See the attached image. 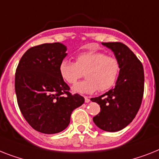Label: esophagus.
<instances>
[{"label":"esophagus","instance_id":"esophagus-1","mask_svg":"<svg viewBox=\"0 0 159 159\" xmlns=\"http://www.w3.org/2000/svg\"><path fill=\"white\" fill-rule=\"evenodd\" d=\"M84 101L86 103H89V102H90V98H89L88 97H84Z\"/></svg>","mask_w":159,"mask_h":159}]
</instances>
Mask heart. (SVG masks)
I'll use <instances>...</instances> for the list:
<instances>
[{
  "instance_id": "1",
  "label": "heart",
  "mask_w": 159,
  "mask_h": 159,
  "mask_svg": "<svg viewBox=\"0 0 159 159\" xmlns=\"http://www.w3.org/2000/svg\"><path fill=\"white\" fill-rule=\"evenodd\" d=\"M59 74L70 84H75L85 72L86 80L72 87L74 93L92 94L97 90L106 91L115 85L120 72V63L115 57L102 52H83L75 62L64 59L58 66Z\"/></svg>"
}]
</instances>
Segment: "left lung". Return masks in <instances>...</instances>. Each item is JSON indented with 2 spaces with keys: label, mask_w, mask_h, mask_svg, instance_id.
<instances>
[{
  "label": "left lung",
  "mask_w": 159,
  "mask_h": 159,
  "mask_svg": "<svg viewBox=\"0 0 159 159\" xmlns=\"http://www.w3.org/2000/svg\"><path fill=\"white\" fill-rule=\"evenodd\" d=\"M111 48L120 63L115 87L103 95L91 98L100 105L101 111L93 117L94 124L106 132H118L128 125L141 107L144 94L142 63L127 45L120 42L102 43Z\"/></svg>",
  "instance_id": "left-lung-1"
}]
</instances>
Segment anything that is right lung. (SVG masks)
Returning a JSON list of instances; mask_svg holds the SVG:
<instances>
[{
  "instance_id": "obj_1",
  "label": "right lung",
  "mask_w": 159,
  "mask_h": 159,
  "mask_svg": "<svg viewBox=\"0 0 159 159\" xmlns=\"http://www.w3.org/2000/svg\"><path fill=\"white\" fill-rule=\"evenodd\" d=\"M66 51L58 42L31 47L16 69L15 93L21 113L31 128L44 134L67 128L72 111L84 102L82 96L70 93L59 74Z\"/></svg>"
}]
</instances>
